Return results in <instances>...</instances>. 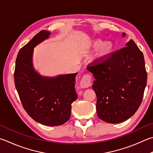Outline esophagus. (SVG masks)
Wrapping results in <instances>:
<instances>
[{"mask_svg": "<svg viewBox=\"0 0 153 153\" xmlns=\"http://www.w3.org/2000/svg\"><path fill=\"white\" fill-rule=\"evenodd\" d=\"M91 85V76L90 75L86 74L82 77V79L80 81V87L82 88H87Z\"/></svg>", "mask_w": 153, "mask_h": 153, "instance_id": "esophagus-1", "label": "esophagus"}]
</instances>
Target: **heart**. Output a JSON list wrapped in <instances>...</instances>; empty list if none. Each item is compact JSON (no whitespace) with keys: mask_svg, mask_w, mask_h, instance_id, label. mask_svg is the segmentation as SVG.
Returning a JSON list of instances; mask_svg holds the SVG:
<instances>
[{"mask_svg":"<svg viewBox=\"0 0 153 153\" xmlns=\"http://www.w3.org/2000/svg\"><path fill=\"white\" fill-rule=\"evenodd\" d=\"M96 51L94 64L101 65L104 63L114 51V45L111 42H105L99 39L91 40L86 48V55H90Z\"/></svg>","mask_w":153,"mask_h":153,"instance_id":"b5f03b06","label":"heart"}]
</instances>
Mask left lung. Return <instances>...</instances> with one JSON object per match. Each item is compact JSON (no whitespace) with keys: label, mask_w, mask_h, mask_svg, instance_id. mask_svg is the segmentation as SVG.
Returning <instances> with one entry per match:
<instances>
[{"label":"left lung","mask_w":153,"mask_h":153,"mask_svg":"<svg viewBox=\"0 0 153 153\" xmlns=\"http://www.w3.org/2000/svg\"><path fill=\"white\" fill-rule=\"evenodd\" d=\"M125 34L123 33V37ZM95 80L98 117L108 123L126 120L142 102L147 74L143 53L130 39L101 65L88 68Z\"/></svg>","instance_id":"1"}]
</instances>
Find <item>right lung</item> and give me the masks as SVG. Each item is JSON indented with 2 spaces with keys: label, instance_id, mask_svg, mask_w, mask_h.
Returning a JSON list of instances; mask_svg holds the SVG:
<instances>
[{
  "label": "right lung",
  "instance_id": "add662e5",
  "mask_svg": "<svg viewBox=\"0 0 153 153\" xmlns=\"http://www.w3.org/2000/svg\"><path fill=\"white\" fill-rule=\"evenodd\" d=\"M51 32L43 30L21 48L17 55L14 74L15 84L24 109L33 120L45 126H59L71 116L76 100L77 73L54 77L41 75L33 63L34 48L48 39Z\"/></svg>",
  "mask_w": 153,
  "mask_h": 153
}]
</instances>
